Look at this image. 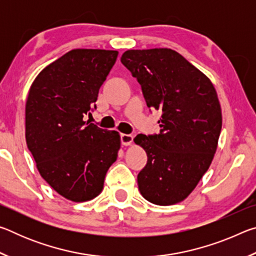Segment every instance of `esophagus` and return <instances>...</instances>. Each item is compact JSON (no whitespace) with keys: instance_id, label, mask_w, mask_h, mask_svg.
Segmentation results:
<instances>
[{"instance_id":"esophagus-1","label":"esophagus","mask_w":256,"mask_h":256,"mask_svg":"<svg viewBox=\"0 0 256 256\" xmlns=\"http://www.w3.org/2000/svg\"><path fill=\"white\" fill-rule=\"evenodd\" d=\"M134 136L132 134H122L120 136V142H122L123 146H131L133 144Z\"/></svg>"}]
</instances>
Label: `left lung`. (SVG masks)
Wrapping results in <instances>:
<instances>
[{
  "label": "left lung",
  "mask_w": 256,
  "mask_h": 256,
  "mask_svg": "<svg viewBox=\"0 0 256 256\" xmlns=\"http://www.w3.org/2000/svg\"><path fill=\"white\" fill-rule=\"evenodd\" d=\"M120 62L141 84L146 106L162 112L159 134L134 138L148 156L138 190L154 204H176L214 157L222 125L218 94L204 73L170 48L130 50Z\"/></svg>",
  "instance_id": "8db88e82"
}]
</instances>
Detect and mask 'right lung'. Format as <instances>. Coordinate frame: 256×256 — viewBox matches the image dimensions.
Segmentation results:
<instances>
[{
    "mask_svg": "<svg viewBox=\"0 0 256 256\" xmlns=\"http://www.w3.org/2000/svg\"><path fill=\"white\" fill-rule=\"evenodd\" d=\"M118 50H72L42 68L26 102V141L40 176L73 202L102 193L120 136L86 122Z\"/></svg>",
    "mask_w": 256,
    "mask_h": 256,
    "instance_id": "1",
    "label": "right lung"
}]
</instances>
